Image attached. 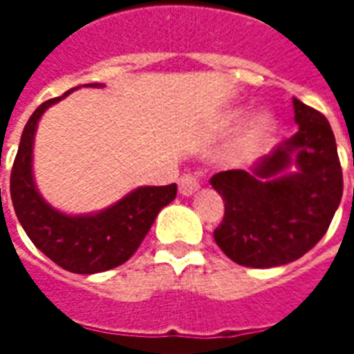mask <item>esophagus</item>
Returning <instances> with one entry per match:
<instances>
[{"mask_svg": "<svg viewBox=\"0 0 354 354\" xmlns=\"http://www.w3.org/2000/svg\"><path fill=\"white\" fill-rule=\"evenodd\" d=\"M199 174L197 172H187L184 176H180L178 180V187H180V195L184 197H192L193 193L199 189Z\"/></svg>", "mask_w": 354, "mask_h": 354, "instance_id": "1", "label": "esophagus"}]
</instances>
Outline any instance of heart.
<instances>
[{
	"instance_id": "b5f03b06",
	"label": "heart",
	"mask_w": 354,
	"mask_h": 354,
	"mask_svg": "<svg viewBox=\"0 0 354 354\" xmlns=\"http://www.w3.org/2000/svg\"><path fill=\"white\" fill-rule=\"evenodd\" d=\"M241 115H243L241 111H231L227 115V123H237ZM274 131H277V123H274L273 115H269V113L254 115L250 119V123L246 124L243 136L239 138L235 151H233V161L245 162L248 159H252L254 155L258 153L261 147L273 138Z\"/></svg>"
}]
</instances>
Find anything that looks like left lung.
I'll return each instance as SVG.
<instances>
[{
	"label": "left lung",
	"mask_w": 354,
	"mask_h": 354,
	"mask_svg": "<svg viewBox=\"0 0 354 354\" xmlns=\"http://www.w3.org/2000/svg\"><path fill=\"white\" fill-rule=\"evenodd\" d=\"M297 132L246 170H223L210 184L223 199L216 245L239 266L290 263L324 237L339 207L343 174L332 127L294 98ZM296 164V173H286Z\"/></svg>",
	"instance_id": "1"
}]
</instances>
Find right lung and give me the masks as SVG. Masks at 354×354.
<instances>
[{
  "label": "right lung",
  "mask_w": 354,
  "mask_h": 354,
  "mask_svg": "<svg viewBox=\"0 0 354 354\" xmlns=\"http://www.w3.org/2000/svg\"><path fill=\"white\" fill-rule=\"evenodd\" d=\"M87 87L100 85L88 83ZM72 91L43 102L28 119L12 162L11 199L20 225L47 258L70 273L93 274L129 260L142 245L159 210L176 199L178 189L176 184L144 185L96 214L70 216L50 207L35 189L32 174L34 134L45 109Z\"/></svg>",
  "instance_id": "1"
}]
</instances>
